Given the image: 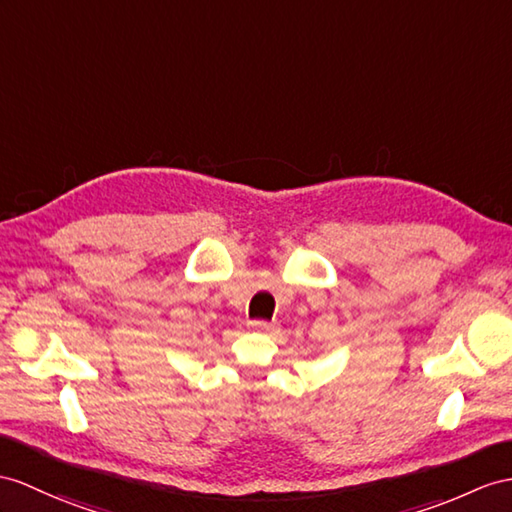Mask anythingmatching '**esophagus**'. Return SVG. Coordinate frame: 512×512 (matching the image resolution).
<instances>
[{
	"instance_id": "esophagus-1",
	"label": "esophagus",
	"mask_w": 512,
	"mask_h": 512,
	"mask_svg": "<svg viewBox=\"0 0 512 512\" xmlns=\"http://www.w3.org/2000/svg\"><path fill=\"white\" fill-rule=\"evenodd\" d=\"M249 328L256 330V332H271L276 326H273L271 321H265V319H254V321H249Z\"/></svg>"
}]
</instances>
